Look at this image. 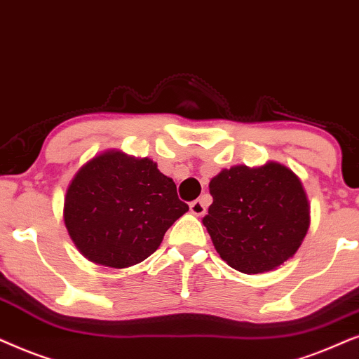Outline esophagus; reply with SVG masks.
<instances>
[{
  "mask_svg": "<svg viewBox=\"0 0 359 359\" xmlns=\"http://www.w3.org/2000/svg\"><path fill=\"white\" fill-rule=\"evenodd\" d=\"M190 212H192L195 217H202V215L207 212V207H205L202 200H194V202L190 203Z\"/></svg>",
  "mask_w": 359,
  "mask_h": 359,
  "instance_id": "34e87169",
  "label": "esophagus"
}]
</instances>
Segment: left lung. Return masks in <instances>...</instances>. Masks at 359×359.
I'll return each instance as SVG.
<instances>
[{
    "mask_svg": "<svg viewBox=\"0 0 359 359\" xmlns=\"http://www.w3.org/2000/svg\"><path fill=\"white\" fill-rule=\"evenodd\" d=\"M208 187L213 203L202 222L228 266L262 274L297 252L310 226V203L289 167L274 161L233 165L215 175Z\"/></svg>",
    "mask_w": 359,
    "mask_h": 359,
    "instance_id": "1",
    "label": "left lung"
}]
</instances>
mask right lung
<instances>
[{
    "mask_svg": "<svg viewBox=\"0 0 359 359\" xmlns=\"http://www.w3.org/2000/svg\"><path fill=\"white\" fill-rule=\"evenodd\" d=\"M189 205L170 177L147 157L109 149L80 167L67 187L64 222L82 255L95 264L124 269L161 246Z\"/></svg>",
    "mask_w": 359,
    "mask_h": 359,
    "instance_id": "add662e5",
    "label": "right lung"
}]
</instances>
